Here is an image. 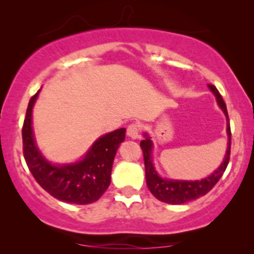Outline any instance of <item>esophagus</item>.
<instances>
[{
	"mask_svg": "<svg viewBox=\"0 0 254 254\" xmlns=\"http://www.w3.org/2000/svg\"><path fill=\"white\" fill-rule=\"evenodd\" d=\"M127 135L130 137V138H138L139 137V124L138 123H131L129 124L127 129Z\"/></svg>",
	"mask_w": 254,
	"mask_h": 254,
	"instance_id": "34e87169",
	"label": "esophagus"
}]
</instances>
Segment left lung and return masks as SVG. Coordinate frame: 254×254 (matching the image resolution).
Segmentation results:
<instances>
[{"mask_svg":"<svg viewBox=\"0 0 254 254\" xmlns=\"http://www.w3.org/2000/svg\"><path fill=\"white\" fill-rule=\"evenodd\" d=\"M208 86L209 88L211 89V92L215 94V97H216L217 104L220 105V107L222 109L224 115H226L227 121L229 122L226 103H224L222 97H221L220 92H218L214 84H208ZM227 133H228L229 141L223 162L210 177L202 180H197V182L167 180L162 179V178L157 176L155 170H154L153 162H151V149H153V143H151L149 137L145 135V138L142 139L139 145H141L142 151H143L145 180H147L148 189H149V191L154 194V197L157 198L159 200H161V202L168 204H183L186 202H190V200L197 199L198 197L204 196V194L208 193V192L216 185V183L220 180V178L223 176L224 171H226L227 166H228L230 157V144H232V132H230L229 124L227 125Z\"/></svg>","mask_w":254,"mask_h":254,"instance_id":"8db88e82","label":"left lung"}]
</instances>
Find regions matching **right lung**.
<instances>
[{"instance_id":"obj_1","label":"right lung","mask_w":254,"mask_h":254,"mask_svg":"<svg viewBox=\"0 0 254 254\" xmlns=\"http://www.w3.org/2000/svg\"><path fill=\"white\" fill-rule=\"evenodd\" d=\"M38 93L30 99L22 125V150L28 170L44 190L57 199L72 204L97 202L110 186L113 159L127 130L117 129L100 137L77 164L51 165L38 150L32 131V109Z\"/></svg>"}]
</instances>
